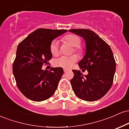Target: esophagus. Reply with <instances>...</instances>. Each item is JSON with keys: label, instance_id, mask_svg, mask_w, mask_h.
Here are the masks:
<instances>
[{"label": "esophagus", "instance_id": "1", "mask_svg": "<svg viewBox=\"0 0 129 129\" xmlns=\"http://www.w3.org/2000/svg\"><path fill=\"white\" fill-rule=\"evenodd\" d=\"M68 71H69V70H68V69H63V72H64L65 73H66V72H67Z\"/></svg>", "mask_w": 129, "mask_h": 129}]
</instances>
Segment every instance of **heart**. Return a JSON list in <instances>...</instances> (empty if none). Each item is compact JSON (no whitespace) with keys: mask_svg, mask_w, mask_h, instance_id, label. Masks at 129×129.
Returning <instances> with one entry per match:
<instances>
[{"mask_svg":"<svg viewBox=\"0 0 129 129\" xmlns=\"http://www.w3.org/2000/svg\"><path fill=\"white\" fill-rule=\"evenodd\" d=\"M64 40L70 44L71 45L75 47V51L78 53L81 52V48L79 47L81 44V39L76 35H70L64 38ZM50 51L53 56H56L59 53V45L57 41H54L50 45ZM78 60V57L76 55L72 56H62L59 58L56 59L54 61V66L59 67H62L65 69H69Z\"/></svg>","mask_w":129,"mask_h":129,"instance_id":"obj_1","label":"heart"}]
</instances>
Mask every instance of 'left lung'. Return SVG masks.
I'll use <instances>...</instances> for the list:
<instances>
[{
    "mask_svg": "<svg viewBox=\"0 0 129 129\" xmlns=\"http://www.w3.org/2000/svg\"><path fill=\"white\" fill-rule=\"evenodd\" d=\"M70 32L82 37L85 42V54L78 63L80 69H86L88 75L73 70L70 82L74 93L86 101L100 100L107 93L113 84L116 62L110 46L93 31L72 29Z\"/></svg>",
    "mask_w": 129,
    "mask_h": 129,
    "instance_id": "1",
    "label": "left lung"
}]
</instances>
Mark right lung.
Here are the masks:
<instances>
[{"instance_id": "add662e5", "label": "right lung", "mask_w": 129, "mask_h": 129, "mask_svg": "<svg viewBox=\"0 0 129 129\" xmlns=\"http://www.w3.org/2000/svg\"><path fill=\"white\" fill-rule=\"evenodd\" d=\"M67 31L66 29L39 28L35 30L17 46L13 72L17 86L25 96L42 101L55 92L63 74L61 67L44 70L42 67L52 58L51 42Z\"/></svg>"}]
</instances>
